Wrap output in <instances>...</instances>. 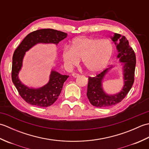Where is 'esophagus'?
I'll list each match as a JSON object with an SVG mask.
<instances>
[{
	"label": "esophagus",
	"mask_w": 149,
	"mask_h": 149,
	"mask_svg": "<svg viewBox=\"0 0 149 149\" xmlns=\"http://www.w3.org/2000/svg\"><path fill=\"white\" fill-rule=\"evenodd\" d=\"M72 75V76L74 77H77L79 75V74H77V73H73Z\"/></svg>",
	"instance_id": "1"
}]
</instances>
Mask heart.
<instances>
[{"label":"heart","mask_w":149,"mask_h":149,"mask_svg":"<svg viewBox=\"0 0 149 149\" xmlns=\"http://www.w3.org/2000/svg\"><path fill=\"white\" fill-rule=\"evenodd\" d=\"M113 52V45L107 39L80 37L72 41L71 48L65 47L62 58L66 67L77 65L83 59L84 66L90 73H97L106 67Z\"/></svg>","instance_id":"1"}]
</instances>
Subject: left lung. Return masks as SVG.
Instances as JSON below:
<instances>
[{"label": "left lung", "instance_id": "left-lung-1", "mask_svg": "<svg viewBox=\"0 0 149 149\" xmlns=\"http://www.w3.org/2000/svg\"><path fill=\"white\" fill-rule=\"evenodd\" d=\"M111 39L116 45L118 52L117 57L124 65L123 68L124 86L122 91L116 95H109L104 93L102 88V81L110 68L97 74L93 77H88L86 93L88 99L93 106L97 107H107L121 102L130 91L134 81L136 59L134 50L129 46L128 41L124 36H121L120 34L115 33ZM118 39L119 40V43L116 44V42Z\"/></svg>", "mask_w": 149, "mask_h": 149}]
</instances>
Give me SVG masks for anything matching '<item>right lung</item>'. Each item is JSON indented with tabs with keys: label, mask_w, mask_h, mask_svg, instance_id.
Returning a JSON list of instances; mask_svg holds the SVG:
<instances>
[{
	"label": "right lung",
	"mask_w": 149,
	"mask_h": 149,
	"mask_svg": "<svg viewBox=\"0 0 149 149\" xmlns=\"http://www.w3.org/2000/svg\"><path fill=\"white\" fill-rule=\"evenodd\" d=\"M66 36L67 34L58 30L38 29L27 34L15 49L13 56L11 79L19 95L27 103L43 107L51 106L58 99L61 92L63 84L69 75H61L58 72L52 70L49 83L44 86L34 89L24 86L19 80L18 75L22 67L25 53L36 43H52L57 45Z\"/></svg>",
	"instance_id": "add662e5"
}]
</instances>
